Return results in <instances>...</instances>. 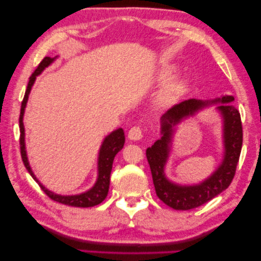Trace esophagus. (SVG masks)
Here are the masks:
<instances>
[{
  "instance_id": "34e87169",
  "label": "esophagus",
  "mask_w": 261,
  "mask_h": 261,
  "mask_svg": "<svg viewBox=\"0 0 261 261\" xmlns=\"http://www.w3.org/2000/svg\"><path fill=\"white\" fill-rule=\"evenodd\" d=\"M143 133H142V129H141L140 127H132L129 132H128V139L132 140V141H139L142 139Z\"/></svg>"
}]
</instances>
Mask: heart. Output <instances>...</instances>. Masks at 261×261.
<instances>
[{"mask_svg": "<svg viewBox=\"0 0 261 261\" xmlns=\"http://www.w3.org/2000/svg\"><path fill=\"white\" fill-rule=\"evenodd\" d=\"M174 72L173 66H164L160 71V80L164 84L157 92L155 102L159 108H170L176 104L187 90V81L182 76L171 77Z\"/></svg>", "mask_w": 261, "mask_h": 261, "instance_id": "heart-1", "label": "heart"}]
</instances>
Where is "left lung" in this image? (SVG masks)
<instances>
[{
    "label": "left lung",
    "instance_id": "left-lung-1",
    "mask_svg": "<svg viewBox=\"0 0 261 261\" xmlns=\"http://www.w3.org/2000/svg\"><path fill=\"white\" fill-rule=\"evenodd\" d=\"M233 96H222L212 100L189 99L174 105L161 118V139L146 153L150 165L156 194L169 207L176 211H189L211 201L227 190L232 181L243 144L241 114L231 101ZM215 103L222 118L224 159L218 169L203 182L193 186H180L171 182L165 174L175 127L209 105Z\"/></svg>",
    "mask_w": 261,
    "mask_h": 261
}]
</instances>
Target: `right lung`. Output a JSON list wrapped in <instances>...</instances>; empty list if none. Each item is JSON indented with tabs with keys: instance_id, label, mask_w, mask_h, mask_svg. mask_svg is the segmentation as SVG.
<instances>
[{
	"instance_id": "obj_1",
	"label": "right lung",
	"mask_w": 261,
	"mask_h": 261,
	"mask_svg": "<svg viewBox=\"0 0 261 261\" xmlns=\"http://www.w3.org/2000/svg\"><path fill=\"white\" fill-rule=\"evenodd\" d=\"M57 58L58 57L44 58V60L39 63V66L37 67V69L34 70L33 74L31 75V77L29 80L27 91H25L22 106H20V115H19L20 155H22V160L25 168H27V170L29 171V173L31 174V177L38 182V185L41 187V190L44 191L50 199L54 200V201L60 202L62 204H67V206H71V207H83V208L93 207L104 201L106 196H108L109 187H110V176H111V171H112L113 160L115 155L121 150L123 144H125V133H123L122 128H118V129L113 130L112 133H110L104 139V141H102L99 152H98L97 180L95 182V185H93L90 190L85 191L81 194L61 195L47 190L46 187L42 185L39 180H38V178L36 177V174L33 173V171L31 169V166H30L29 160H28L27 148H25V128L23 123V118H24L25 108H27V104L29 100V95L30 92H31V89L33 87L34 81H36L37 76L40 75L49 65H52Z\"/></svg>"
}]
</instances>
